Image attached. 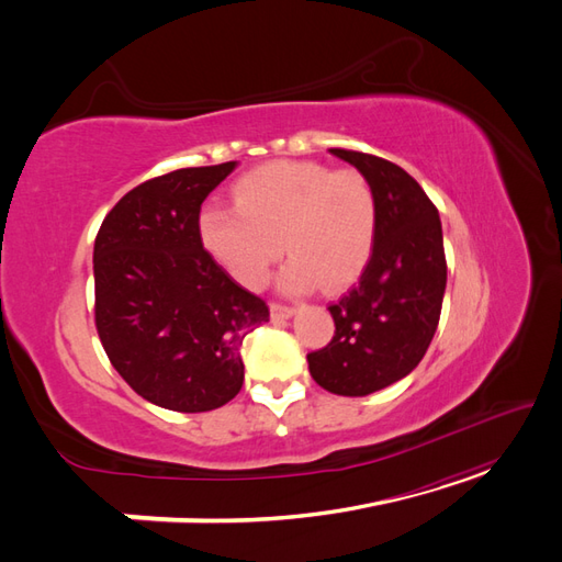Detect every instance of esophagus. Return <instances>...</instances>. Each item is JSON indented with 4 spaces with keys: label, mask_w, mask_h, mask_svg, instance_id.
Returning a JSON list of instances; mask_svg holds the SVG:
<instances>
[{
    "label": "esophagus",
    "mask_w": 562,
    "mask_h": 562,
    "mask_svg": "<svg viewBox=\"0 0 562 562\" xmlns=\"http://www.w3.org/2000/svg\"><path fill=\"white\" fill-rule=\"evenodd\" d=\"M269 310H271V318L274 321H285L295 314L293 307H288V304H281V302H271Z\"/></svg>",
    "instance_id": "esophagus-1"
}]
</instances>
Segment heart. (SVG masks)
Returning a JSON list of instances; mask_svg holds the SVG:
<instances>
[{"label": "heart", "mask_w": 562, "mask_h": 562, "mask_svg": "<svg viewBox=\"0 0 562 562\" xmlns=\"http://www.w3.org/2000/svg\"><path fill=\"white\" fill-rule=\"evenodd\" d=\"M234 209L199 215L203 248L232 279L260 288L281 244L291 260L281 271L288 293L316 283L337 291L368 265L378 236V196L370 180L318 161H271L234 182Z\"/></svg>", "instance_id": "obj_1"}]
</instances>
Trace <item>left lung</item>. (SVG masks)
Segmentation results:
<instances>
[{"label":"left lung","mask_w":562,"mask_h":562,"mask_svg":"<svg viewBox=\"0 0 562 562\" xmlns=\"http://www.w3.org/2000/svg\"><path fill=\"white\" fill-rule=\"evenodd\" d=\"M330 155L370 180L378 236L359 283L328 307L333 339L307 361L330 394L368 396L411 375L431 345L448 281L443 229L431 199L401 166L353 149Z\"/></svg>","instance_id":"obj_1"}]
</instances>
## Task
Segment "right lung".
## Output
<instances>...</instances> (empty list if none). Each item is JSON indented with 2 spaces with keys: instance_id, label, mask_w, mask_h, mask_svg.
<instances>
[{
  "instance_id": "obj_1",
  "label": "right lung",
  "mask_w": 562,
  "mask_h": 562,
  "mask_svg": "<svg viewBox=\"0 0 562 562\" xmlns=\"http://www.w3.org/2000/svg\"><path fill=\"white\" fill-rule=\"evenodd\" d=\"M236 161L180 168L119 199L93 246L95 328L126 384L166 411L206 413L241 391L244 337L269 321L203 248L201 203Z\"/></svg>"
}]
</instances>
